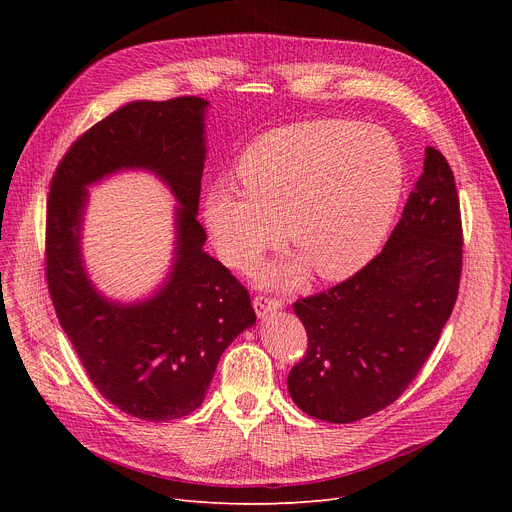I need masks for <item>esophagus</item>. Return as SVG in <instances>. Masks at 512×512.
I'll return each mask as SVG.
<instances>
[{
    "label": "esophagus",
    "instance_id": "esophagus-1",
    "mask_svg": "<svg viewBox=\"0 0 512 512\" xmlns=\"http://www.w3.org/2000/svg\"><path fill=\"white\" fill-rule=\"evenodd\" d=\"M253 307L257 311L259 317H265L267 313H272L276 309L282 307V301L276 299V297H267V294H257V297L253 299Z\"/></svg>",
    "mask_w": 512,
    "mask_h": 512
}]
</instances>
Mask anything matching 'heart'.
Returning <instances> with one entry per match:
<instances>
[{"mask_svg": "<svg viewBox=\"0 0 512 512\" xmlns=\"http://www.w3.org/2000/svg\"><path fill=\"white\" fill-rule=\"evenodd\" d=\"M236 172L245 191L213 186L207 228L236 270H247L286 236L297 255L259 274L278 286L297 284L307 265L321 280L357 274L388 234L405 184L392 134L342 118L261 134L242 151Z\"/></svg>", "mask_w": 512, "mask_h": 512, "instance_id": "1", "label": "heart"}]
</instances>
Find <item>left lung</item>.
Returning a JSON list of instances; mask_svg holds the SVG:
<instances>
[{
  "label": "left lung",
  "instance_id": "obj_1",
  "mask_svg": "<svg viewBox=\"0 0 512 512\" xmlns=\"http://www.w3.org/2000/svg\"><path fill=\"white\" fill-rule=\"evenodd\" d=\"M461 270L454 174L427 147L423 174L382 253L292 305L307 330V353L286 380L297 407L321 421L353 423L392 405L438 344Z\"/></svg>",
  "mask_w": 512,
  "mask_h": 512
}]
</instances>
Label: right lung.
Here are the masks:
<instances>
[{"mask_svg": "<svg viewBox=\"0 0 512 512\" xmlns=\"http://www.w3.org/2000/svg\"><path fill=\"white\" fill-rule=\"evenodd\" d=\"M205 107L201 97L132 101L80 134L49 184L45 278L53 309L101 396L145 421L193 413L228 344L257 319L249 290L203 251ZM122 167L155 171L181 203L171 278L134 306L103 300L79 259L84 186Z\"/></svg>", "mask_w": 512, "mask_h": 512, "instance_id": "right-lung-1", "label": "right lung"}]
</instances>
